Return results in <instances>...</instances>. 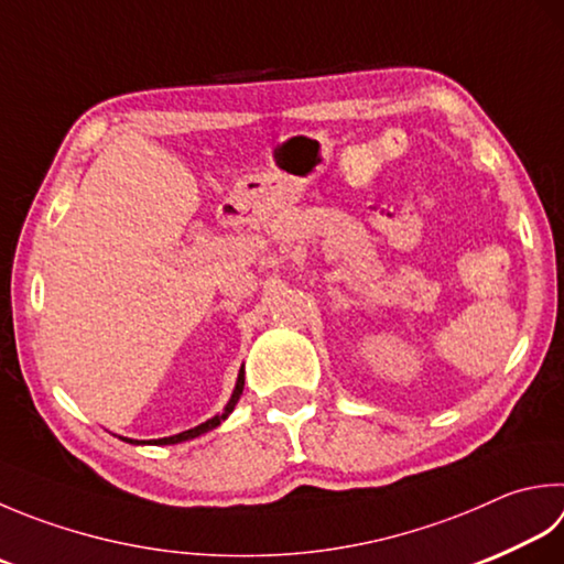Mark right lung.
<instances>
[{
    "label": "right lung",
    "mask_w": 564,
    "mask_h": 564,
    "mask_svg": "<svg viewBox=\"0 0 564 564\" xmlns=\"http://www.w3.org/2000/svg\"><path fill=\"white\" fill-rule=\"evenodd\" d=\"M242 386H246V376H242V370H240V376H238V386H236V392H232V398H230V402H228L226 412H223V414H216V417H210L208 422L198 424V427H194V430H186V432H182V434H174V437L154 440L152 444H178V442L194 440V437H198V434H204V432H208V430L218 427V424L228 417V412H232V408H236V402H238V400H240V395H242ZM130 442H132V440H130Z\"/></svg>",
    "instance_id": "add662e5"
}]
</instances>
